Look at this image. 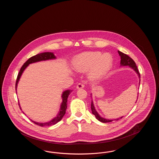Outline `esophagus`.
I'll return each mask as SVG.
<instances>
[{
    "label": "esophagus",
    "instance_id": "1",
    "mask_svg": "<svg viewBox=\"0 0 159 159\" xmlns=\"http://www.w3.org/2000/svg\"><path fill=\"white\" fill-rule=\"evenodd\" d=\"M84 87V84L83 83H79L77 85V89H81V88H83Z\"/></svg>",
    "mask_w": 159,
    "mask_h": 159
}]
</instances>
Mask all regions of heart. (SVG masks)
<instances>
[{"label": "heart", "mask_w": 159, "mask_h": 159, "mask_svg": "<svg viewBox=\"0 0 159 159\" xmlns=\"http://www.w3.org/2000/svg\"><path fill=\"white\" fill-rule=\"evenodd\" d=\"M112 66V58L108 53L100 52H86L78 55L74 61L75 68L84 71L92 67L89 73L91 79L96 80L105 76Z\"/></svg>", "instance_id": "obj_1"}]
</instances>
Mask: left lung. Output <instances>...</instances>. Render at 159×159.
Returning a JSON list of instances; mask_svg holds the SVG:
<instances>
[{
  "label": "left lung",
  "mask_w": 159,
  "mask_h": 159,
  "mask_svg": "<svg viewBox=\"0 0 159 159\" xmlns=\"http://www.w3.org/2000/svg\"><path fill=\"white\" fill-rule=\"evenodd\" d=\"M118 52H119V55L121 57V61H120L121 66H129L131 68H133L136 71V73H138L139 77H140V73L139 72L138 69L137 68V66H136V64H135V61L133 60L128 55L123 53V52H121L120 51H118ZM91 110H92V114L95 116V117L99 121L103 122V123H107V122H111V121H113V120H111L106 119H104V118L100 117L98 113L97 112L96 110L95 109V107H94V106H93V104L92 101L91 102ZM122 117H121L120 118H118L117 119H115V120H118L121 119Z\"/></svg>",
  "instance_id": "obj_1"
}]
</instances>
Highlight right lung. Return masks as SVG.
<instances>
[{"instance_id":"add662e5","label":"right lung","mask_w":159,"mask_h":159,"mask_svg":"<svg viewBox=\"0 0 159 159\" xmlns=\"http://www.w3.org/2000/svg\"><path fill=\"white\" fill-rule=\"evenodd\" d=\"M54 58H55V56L53 55V53H51V52L38 53L37 55L30 57L23 64V66L21 67V68L19 71V73L18 74L16 80V83H15V90L16 89L17 84L19 81L20 77L23 73V71L30 64L38 62V61H40L48 60H51V59H54ZM71 91H72L67 90V91H64L63 92V93L62 95V104L61 106L60 112L57 115V116L56 117H55L51 121L46 122V123H38V122H35V121H32V120L31 121H33L34 123H35L36 125H37L38 126H42V127L53 125H55L56 123H57L58 121H60L62 119V118L63 117V116H64V114H66V109L67 107V98H68V95L71 92ZM20 109H21V108H20Z\"/></svg>"}]
</instances>
